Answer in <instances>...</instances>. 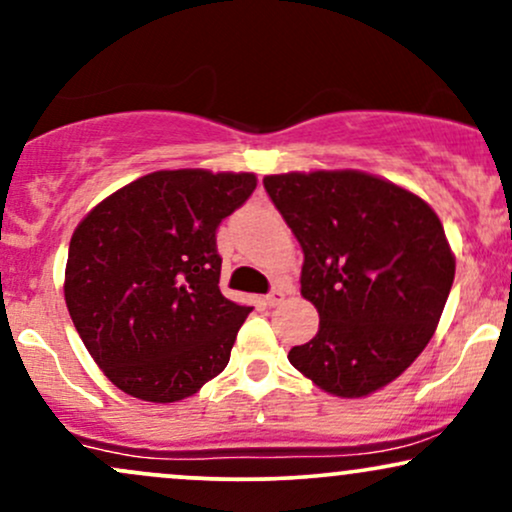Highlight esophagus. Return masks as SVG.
I'll return each instance as SVG.
<instances>
[{
	"instance_id": "esophagus-1",
	"label": "esophagus",
	"mask_w": 512,
	"mask_h": 512,
	"mask_svg": "<svg viewBox=\"0 0 512 512\" xmlns=\"http://www.w3.org/2000/svg\"><path fill=\"white\" fill-rule=\"evenodd\" d=\"M284 298H286V293H284V291H281V289H274L272 293H269L267 298H264V301H267L269 308H276V305H279V303H284Z\"/></svg>"
}]
</instances>
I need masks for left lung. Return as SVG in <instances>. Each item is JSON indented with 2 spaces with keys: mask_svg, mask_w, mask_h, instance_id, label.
Returning a JSON list of instances; mask_svg holds the SVG:
<instances>
[{
  "mask_svg": "<svg viewBox=\"0 0 512 512\" xmlns=\"http://www.w3.org/2000/svg\"><path fill=\"white\" fill-rule=\"evenodd\" d=\"M264 190L301 243V296L320 313L291 366L334 397L383 390L431 342L455 279L438 214L407 187L349 168L267 175Z\"/></svg>",
  "mask_w": 512,
  "mask_h": 512,
  "instance_id": "left-lung-1",
  "label": "left lung"
}]
</instances>
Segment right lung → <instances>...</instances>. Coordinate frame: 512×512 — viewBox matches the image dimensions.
Listing matches in <instances>:
<instances>
[{
	"label": "right lung",
	"mask_w": 512,
	"mask_h": 512,
	"mask_svg": "<svg viewBox=\"0 0 512 512\" xmlns=\"http://www.w3.org/2000/svg\"><path fill=\"white\" fill-rule=\"evenodd\" d=\"M255 187V173L156 170L74 228L64 301L88 354L122 392L180 402L228 366L252 308L219 289L216 228Z\"/></svg>",
	"instance_id": "obj_1"
}]
</instances>
